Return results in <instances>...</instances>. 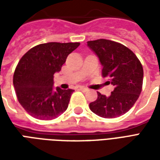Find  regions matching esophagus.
Here are the masks:
<instances>
[{
	"label": "esophagus",
	"mask_w": 160,
	"mask_h": 160,
	"mask_svg": "<svg viewBox=\"0 0 160 160\" xmlns=\"http://www.w3.org/2000/svg\"><path fill=\"white\" fill-rule=\"evenodd\" d=\"M79 90L82 91V92H87L88 89H87V88H86L85 87H79Z\"/></svg>",
	"instance_id": "34e87169"
}]
</instances>
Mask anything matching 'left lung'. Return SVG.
Returning <instances> with one entry per match:
<instances>
[{
	"mask_svg": "<svg viewBox=\"0 0 160 160\" xmlns=\"http://www.w3.org/2000/svg\"><path fill=\"white\" fill-rule=\"evenodd\" d=\"M87 45L100 61L103 77H109V82L115 87L108 97L98 92V98L89 104L90 110L104 118L125 114L135 104L142 89L143 68L140 60L126 46L111 40L88 41Z\"/></svg>",
	"mask_w": 160,
	"mask_h": 160,
	"instance_id": "left-lung-1",
	"label": "left lung"
}]
</instances>
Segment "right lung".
Listing matches in <instances>:
<instances>
[{
	"label": "right lung",
	"instance_id": "right-lung-1",
	"mask_svg": "<svg viewBox=\"0 0 160 160\" xmlns=\"http://www.w3.org/2000/svg\"><path fill=\"white\" fill-rule=\"evenodd\" d=\"M80 42H47L33 47L19 60L13 73V87L19 104L33 118L52 120L68 106L73 90L53 87L68 56Z\"/></svg>",
	"mask_w": 160,
	"mask_h": 160
}]
</instances>
